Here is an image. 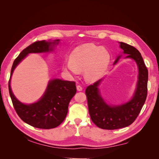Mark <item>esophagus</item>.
Listing matches in <instances>:
<instances>
[{"label": "esophagus", "mask_w": 159, "mask_h": 159, "mask_svg": "<svg viewBox=\"0 0 159 159\" xmlns=\"http://www.w3.org/2000/svg\"><path fill=\"white\" fill-rule=\"evenodd\" d=\"M76 88H77V90L79 91H82V89H83L82 87H81V85H77V86H76Z\"/></svg>", "instance_id": "esophagus-1"}]
</instances>
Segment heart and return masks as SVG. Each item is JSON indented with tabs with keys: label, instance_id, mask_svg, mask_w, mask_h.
Instances as JSON below:
<instances>
[{
	"label": "heart",
	"instance_id": "heart-1",
	"mask_svg": "<svg viewBox=\"0 0 159 159\" xmlns=\"http://www.w3.org/2000/svg\"><path fill=\"white\" fill-rule=\"evenodd\" d=\"M111 60L109 52L104 48L93 44H84L72 51L70 60L64 66L66 71L72 75L84 70L85 79L93 82L99 80L107 69Z\"/></svg>",
	"mask_w": 159,
	"mask_h": 159
}]
</instances>
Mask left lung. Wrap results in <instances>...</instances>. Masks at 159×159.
<instances>
[{"mask_svg": "<svg viewBox=\"0 0 159 159\" xmlns=\"http://www.w3.org/2000/svg\"><path fill=\"white\" fill-rule=\"evenodd\" d=\"M125 58L135 61L138 66L139 74L137 87L131 100L117 105H110L105 102L101 95L99 85L101 79L85 89L89 113L91 121L98 127L103 129L113 130L126 127L132 124L140 113L147 95L148 70L141 53L135 48L126 43L119 42ZM121 55H119L114 61L116 64Z\"/></svg>", "mask_w": 159, "mask_h": 159, "instance_id": "obj_1", "label": "left lung"}]
</instances>
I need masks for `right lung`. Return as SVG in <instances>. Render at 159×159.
I'll return each mask as SVG.
<instances>
[{
	"instance_id": "obj_1",
	"label": "right lung",
	"mask_w": 159,
	"mask_h": 159,
	"mask_svg": "<svg viewBox=\"0 0 159 159\" xmlns=\"http://www.w3.org/2000/svg\"><path fill=\"white\" fill-rule=\"evenodd\" d=\"M60 40L37 41L24 49L14 60L8 82L9 93L16 112L24 122L30 125L44 129L55 128L64 121L68 113L70 100L76 93L74 81L53 79L49 81L41 98L31 104H25L18 100L11 88V80L16 67L31 53H47L54 51Z\"/></svg>"
}]
</instances>
